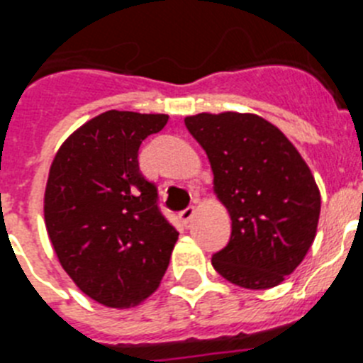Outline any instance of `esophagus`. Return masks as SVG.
Here are the masks:
<instances>
[{
  "instance_id": "esophagus-1",
  "label": "esophagus",
  "mask_w": 363,
  "mask_h": 363,
  "mask_svg": "<svg viewBox=\"0 0 363 363\" xmlns=\"http://www.w3.org/2000/svg\"><path fill=\"white\" fill-rule=\"evenodd\" d=\"M178 216H179V220L184 221V223H189V221H191V218L194 216V207H187V209L179 211Z\"/></svg>"
}]
</instances>
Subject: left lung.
Here are the masks:
<instances>
[{"label": "left lung", "instance_id": "1", "mask_svg": "<svg viewBox=\"0 0 363 363\" xmlns=\"http://www.w3.org/2000/svg\"><path fill=\"white\" fill-rule=\"evenodd\" d=\"M185 127L207 152L233 223L213 267L245 289L274 287L300 265L316 234L320 191L309 167L256 114L203 112L185 118Z\"/></svg>", "mask_w": 363, "mask_h": 363}]
</instances>
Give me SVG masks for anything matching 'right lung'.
Instances as JSON below:
<instances>
[{"instance_id":"add662e5","label":"right lung","mask_w":363,"mask_h":363,"mask_svg":"<svg viewBox=\"0 0 363 363\" xmlns=\"http://www.w3.org/2000/svg\"><path fill=\"white\" fill-rule=\"evenodd\" d=\"M165 114L107 111L57 150L45 191V223L60 264L107 307H130L156 291L178 230L143 178L140 145Z\"/></svg>"}]
</instances>
